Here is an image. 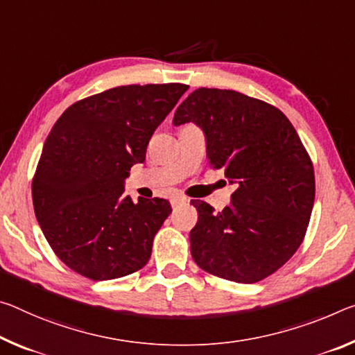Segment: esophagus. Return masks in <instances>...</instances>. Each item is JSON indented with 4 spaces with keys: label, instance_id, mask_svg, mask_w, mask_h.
I'll list each match as a JSON object with an SVG mask.
<instances>
[{
    "label": "esophagus",
    "instance_id": "34e87169",
    "mask_svg": "<svg viewBox=\"0 0 355 355\" xmlns=\"http://www.w3.org/2000/svg\"><path fill=\"white\" fill-rule=\"evenodd\" d=\"M171 204H172L173 208H177V207H180V205L187 204V198H182V196H177V198H172V199H171Z\"/></svg>",
    "mask_w": 355,
    "mask_h": 355
}]
</instances>
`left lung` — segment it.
<instances>
[{
    "label": "left lung",
    "mask_w": 355,
    "mask_h": 355,
    "mask_svg": "<svg viewBox=\"0 0 355 355\" xmlns=\"http://www.w3.org/2000/svg\"><path fill=\"white\" fill-rule=\"evenodd\" d=\"M194 123L207 157L235 189L223 211L191 200L194 262L235 283H257L299 250L314 204V171L283 112L232 89L199 88L178 105L173 125Z\"/></svg>",
    "instance_id": "obj_1"
}]
</instances>
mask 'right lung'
Here are the masks:
<instances>
[{
    "mask_svg": "<svg viewBox=\"0 0 355 355\" xmlns=\"http://www.w3.org/2000/svg\"><path fill=\"white\" fill-rule=\"evenodd\" d=\"M187 89L116 87L72 104L53 125L33 178V205L44 237L74 272L105 281L148 262L172 207L159 198L132 202L125 180Z\"/></svg>",
    "mask_w": 355,
    "mask_h": 355,
    "instance_id": "add662e5",
    "label": "right lung"
}]
</instances>
